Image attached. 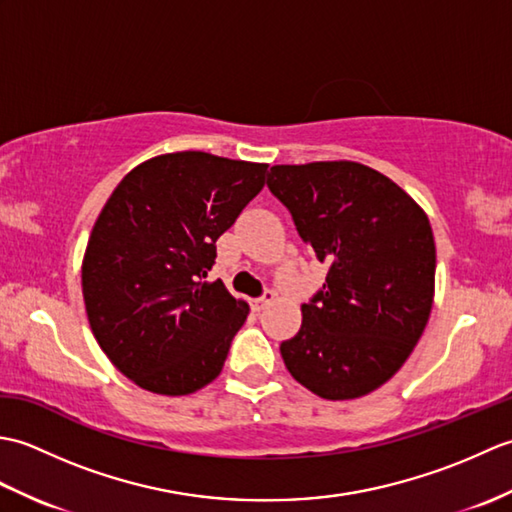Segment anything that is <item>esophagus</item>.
I'll return each mask as SVG.
<instances>
[{"label":"esophagus","mask_w":512,"mask_h":512,"mask_svg":"<svg viewBox=\"0 0 512 512\" xmlns=\"http://www.w3.org/2000/svg\"><path fill=\"white\" fill-rule=\"evenodd\" d=\"M273 299H275V292H273V290H266V292H264V297H262V299H257V301H253V308H255V310H264V308L268 306V303H270V301H273Z\"/></svg>","instance_id":"34e87169"}]
</instances>
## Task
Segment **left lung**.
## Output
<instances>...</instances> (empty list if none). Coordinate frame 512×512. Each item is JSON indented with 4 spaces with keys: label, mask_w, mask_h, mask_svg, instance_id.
I'll return each mask as SVG.
<instances>
[{
    "label": "left lung",
    "mask_w": 512,
    "mask_h": 512,
    "mask_svg": "<svg viewBox=\"0 0 512 512\" xmlns=\"http://www.w3.org/2000/svg\"><path fill=\"white\" fill-rule=\"evenodd\" d=\"M268 187L330 266L323 290L301 306L299 332L281 343V358L319 398H361L398 372L429 321V217L394 180L354 160L275 165Z\"/></svg>",
    "instance_id": "1"
}]
</instances>
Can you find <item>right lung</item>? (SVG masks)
Returning <instances> with one entry per match:
<instances>
[{
  "mask_svg": "<svg viewBox=\"0 0 512 512\" xmlns=\"http://www.w3.org/2000/svg\"><path fill=\"white\" fill-rule=\"evenodd\" d=\"M266 173L264 162L173 151L140 162L105 202L85 246L83 301L96 343L134 385L187 396L220 376L248 303L204 279L217 237Z\"/></svg>",
  "mask_w": 512,
  "mask_h": 512,
  "instance_id": "add662e5",
  "label": "right lung"
}]
</instances>
